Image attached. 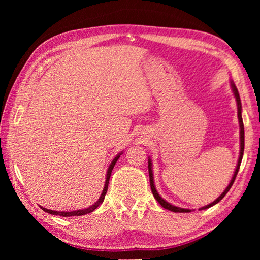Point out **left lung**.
<instances>
[{
    "instance_id": "left-lung-1",
    "label": "left lung",
    "mask_w": 260,
    "mask_h": 260,
    "mask_svg": "<svg viewBox=\"0 0 260 260\" xmlns=\"http://www.w3.org/2000/svg\"><path fill=\"white\" fill-rule=\"evenodd\" d=\"M231 86H232V90L233 93H234V96L236 99V104H237V117H239V122H240V141H241V150H240V157H239V160H237V165H236V169H235V172L234 175H233V178L231 180L230 184H228L227 188L223 190V192L220 195L217 200L213 201L212 203H210L208 205L203 206V208H201L200 210H205V209H209L211 206L215 205L217 203H219L220 201H221L223 197H225L226 193L230 191L231 187L233 186V183L235 181V178L237 175V172H239L240 170V165H241V161H242V157H243V151H244V126H243V120H242V104H241V100H240V95H239V91H237V88L235 86L234 82H231ZM148 169H149V178H150V187H151V191H152V195L155 199L157 200L158 203H159L162 208L166 209V210H170V211H173V212H191L190 209H182V208H178V206H174L172 204H170L169 202H166L162 197L159 196V193L157 192L156 190V187H155V183H153V174H152V162L151 159L149 158L148 159Z\"/></svg>"
}]
</instances>
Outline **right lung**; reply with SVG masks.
<instances>
[{
  "label": "right lung",
  "instance_id": "right-lung-1",
  "mask_svg": "<svg viewBox=\"0 0 260 260\" xmlns=\"http://www.w3.org/2000/svg\"><path fill=\"white\" fill-rule=\"evenodd\" d=\"M121 153H122V152H121ZM121 153H118V155H117L116 157H114V159L111 161V164H110L109 169H108V172H107V180H105V184H104L103 191H102V193H101V196H100L99 201H98V202H95V203H94L93 205L88 206V208H86V209H82V210L70 211V212H68V211H54V210H48V209L42 208V206H41V209H42L43 211H46L47 213L55 214V215H61V217H73V215H83V214H87V213H90V212H93L94 210H96V209L99 208L100 204H102V203H103V201H104V197H105V193H107V191H108L109 180H110V177H111V172H112V170H113L114 165H116L117 160L119 159V157H120Z\"/></svg>",
  "mask_w": 260,
  "mask_h": 260
}]
</instances>
